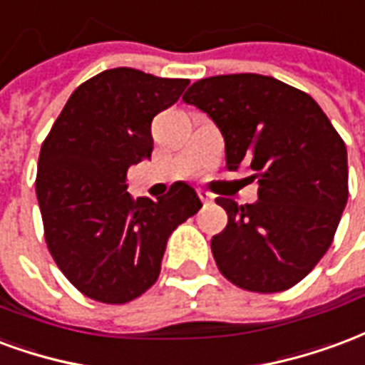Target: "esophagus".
Returning a JSON list of instances; mask_svg holds the SVG:
<instances>
[{
	"mask_svg": "<svg viewBox=\"0 0 365 365\" xmlns=\"http://www.w3.org/2000/svg\"><path fill=\"white\" fill-rule=\"evenodd\" d=\"M198 198H200V200L204 202L206 206L214 202V196H212V194H210V192H206V190H198Z\"/></svg>",
	"mask_w": 365,
	"mask_h": 365,
	"instance_id": "esophagus-1",
	"label": "esophagus"
}]
</instances>
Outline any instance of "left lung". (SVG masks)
<instances>
[{
  "label": "left lung",
  "mask_w": 365,
  "mask_h": 365,
  "mask_svg": "<svg viewBox=\"0 0 365 365\" xmlns=\"http://www.w3.org/2000/svg\"><path fill=\"white\" fill-rule=\"evenodd\" d=\"M185 103L206 113L225 142V167L249 165L259 200L215 198L227 225L212 237L220 272L259 294L292 288L329 251L348 200L346 145L307 93L270 76L200 79Z\"/></svg>",
  "instance_id": "1"
}]
</instances>
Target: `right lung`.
<instances>
[{"label": "right lung", "mask_w": 365, "mask_h": 365, "mask_svg": "<svg viewBox=\"0 0 365 365\" xmlns=\"http://www.w3.org/2000/svg\"><path fill=\"white\" fill-rule=\"evenodd\" d=\"M188 83L132 68L103 71L71 93L42 143L36 198L48 251L95 302L126 303L151 288L171 233L202 208L182 180L157 202L126 192L128 169L153 151V116Z\"/></svg>", "instance_id": "add662e5"}]
</instances>
